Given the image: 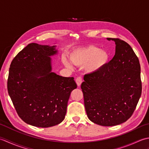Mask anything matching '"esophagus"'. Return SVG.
Returning a JSON list of instances; mask_svg holds the SVG:
<instances>
[{
  "instance_id": "34e87169",
  "label": "esophagus",
  "mask_w": 149,
  "mask_h": 149,
  "mask_svg": "<svg viewBox=\"0 0 149 149\" xmlns=\"http://www.w3.org/2000/svg\"><path fill=\"white\" fill-rule=\"evenodd\" d=\"M75 82H76L77 86H80L81 83H82V82H83V79H82V77H77L76 79H75Z\"/></svg>"
}]
</instances>
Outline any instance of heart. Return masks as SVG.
<instances>
[{
	"label": "heart",
	"instance_id": "heart-1",
	"mask_svg": "<svg viewBox=\"0 0 149 149\" xmlns=\"http://www.w3.org/2000/svg\"><path fill=\"white\" fill-rule=\"evenodd\" d=\"M109 59V53L106 50L94 45L75 49L69 54V60L72 64L84 66L85 70L89 74L100 70L107 64ZM62 62L66 68H73L71 62L65 58H62Z\"/></svg>",
	"mask_w": 149,
	"mask_h": 149
}]
</instances>
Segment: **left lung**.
<instances>
[{"instance_id": "left-lung-1", "label": "left lung", "mask_w": 149, "mask_h": 149, "mask_svg": "<svg viewBox=\"0 0 149 149\" xmlns=\"http://www.w3.org/2000/svg\"><path fill=\"white\" fill-rule=\"evenodd\" d=\"M115 54L102 68L86 74L81 89L88 118L102 126H114L127 121L141 94L140 61L131 47L118 38Z\"/></svg>"}]
</instances>
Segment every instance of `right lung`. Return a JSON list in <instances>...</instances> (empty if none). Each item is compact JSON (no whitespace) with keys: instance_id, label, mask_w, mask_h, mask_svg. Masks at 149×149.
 I'll use <instances>...</instances> for the list:
<instances>
[{"instance_id":"1","label":"right lung","mask_w":149,"mask_h":149,"mask_svg":"<svg viewBox=\"0 0 149 149\" xmlns=\"http://www.w3.org/2000/svg\"><path fill=\"white\" fill-rule=\"evenodd\" d=\"M56 45H27L10 65L8 91L20 118L38 127L58 125L65 119L72 91L77 88L74 77L52 72L51 56Z\"/></svg>"}]
</instances>
